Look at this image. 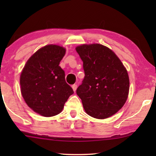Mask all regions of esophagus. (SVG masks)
I'll use <instances>...</instances> for the list:
<instances>
[{
  "label": "esophagus",
  "mask_w": 156,
  "mask_h": 156,
  "mask_svg": "<svg viewBox=\"0 0 156 156\" xmlns=\"http://www.w3.org/2000/svg\"><path fill=\"white\" fill-rule=\"evenodd\" d=\"M72 89H73L74 91H75L76 88H77V85H76V84H73V85H72Z\"/></svg>",
  "instance_id": "esophagus-1"
}]
</instances>
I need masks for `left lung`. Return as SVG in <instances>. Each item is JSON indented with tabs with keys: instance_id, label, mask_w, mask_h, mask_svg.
I'll use <instances>...</instances> for the list:
<instances>
[{
	"instance_id": "obj_1",
	"label": "left lung",
	"mask_w": 156,
	"mask_h": 156,
	"mask_svg": "<svg viewBox=\"0 0 156 156\" xmlns=\"http://www.w3.org/2000/svg\"><path fill=\"white\" fill-rule=\"evenodd\" d=\"M76 50L85 74L76 94L85 112L95 119L112 116L127 100L129 78L126 69L116 54L102 44H82Z\"/></svg>"
}]
</instances>
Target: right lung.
I'll use <instances>...</instances> for the list:
<instances>
[{
	"mask_svg": "<svg viewBox=\"0 0 156 156\" xmlns=\"http://www.w3.org/2000/svg\"><path fill=\"white\" fill-rule=\"evenodd\" d=\"M66 50L56 44L40 48L30 57L20 74L21 94L27 106L45 117L59 114L74 94L59 62Z\"/></svg>",
	"mask_w": 156,
	"mask_h": 156,
	"instance_id": "right-lung-1",
	"label": "right lung"
}]
</instances>
